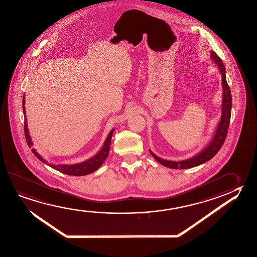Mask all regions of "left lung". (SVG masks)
Returning a JSON list of instances; mask_svg holds the SVG:
<instances>
[{
  "instance_id": "8db88e82",
  "label": "left lung",
  "mask_w": 257,
  "mask_h": 257,
  "mask_svg": "<svg viewBox=\"0 0 257 257\" xmlns=\"http://www.w3.org/2000/svg\"><path fill=\"white\" fill-rule=\"evenodd\" d=\"M210 57L214 64L218 66L222 75V104L220 120L218 122L217 128L209 143L200 152L191 158H188L182 161H170V160H166L161 157H157L156 154H154L151 150H149L153 157L164 166L169 167L172 169H188V168L200 166L210 160L219 151L222 145L225 142L227 130L229 126V122H230L231 109H232L230 88L226 83V68L221 59L214 51H210Z\"/></svg>"
}]
</instances>
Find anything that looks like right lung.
<instances>
[{
  "mask_svg": "<svg viewBox=\"0 0 257 257\" xmlns=\"http://www.w3.org/2000/svg\"><path fill=\"white\" fill-rule=\"evenodd\" d=\"M25 97L23 96L22 99V109H23V114H24V132H25V138H26L27 144L32 148L33 147V142L31 140L29 128H28V122H27L26 110H25ZM115 128H112L109 135L107 137V139L104 141L103 146L101 147L100 151L96 154L95 156L89 158L86 161L78 163V164H74V165H53L46 161L43 157L39 155V153L36 151L35 148H32L31 151L35 155L37 158H39V161L42 162L44 164H46L47 166L52 167L54 169L57 170L59 172H61L63 174H67V175H73V176H83L86 174H91L94 171L100 168V166L103 164V162L106 160V158L109 156V147H110V142H111V137L113 134V131Z\"/></svg>",
  "mask_w": 257,
  "mask_h": 257,
  "instance_id": "obj_1",
  "label": "right lung"
}]
</instances>
